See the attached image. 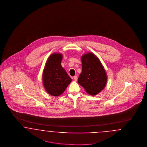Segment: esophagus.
Segmentation results:
<instances>
[{
    "mask_svg": "<svg viewBox=\"0 0 147 147\" xmlns=\"http://www.w3.org/2000/svg\"><path fill=\"white\" fill-rule=\"evenodd\" d=\"M73 78H74L75 81H77V76H75Z\"/></svg>",
    "mask_w": 147,
    "mask_h": 147,
    "instance_id": "1",
    "label": "esophagus"
}]
</instances>
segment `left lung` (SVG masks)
<instances>
[{
    "mask_svg": "<svg viewBox=\"0 0 147 147\" xmlns=\"http://www.w3.org/2000/svg\"><path fill=\"white\" fill-rule=\"evenodd\" d=\"M82 71L78 78V83L87 93L96 96L105 87L107 75L100 61L92 53L81 57Z\"/></svg>",
    "mask_w": 147,
    "mask_h": 147,
    "instance_id": "obj_1",
    "label": "left lung"
}]
</instances>
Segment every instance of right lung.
<instances>
[{
	"label": "right lung",
	"mask_w": 147,
	"mask_h": 147,
	"mask_svg": "<svg viewBox=\"0 0 147 147\" xmlns=\"http://www.w3.org/2000/svg\"><path fill=\"white\" fill-rule=\"evenodd\" d=\"M62 59L61 54H52L48 59L43 72L42 80L45 90L54 96L63 94L72 81L61 65Z\"/></svg>",
	"instance_id": "1"
}]
</instances>
